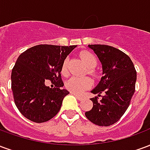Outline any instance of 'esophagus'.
Here are the masks:
<instances>
[{
	"label": "esophagus",
	"mask_w": 150,
	"mask_h": 150,
	"mask_svg": "<svg viewBox=\"0 0 150 150\" xmlns=\"http://www.w3.org/2000/svg\"><path fill=\"white\" fill-rule=\"evenodd\" d=\"M71 94L74 95L75 97L77 98V100H82L83 99V96H79V95H77L76 93H75V92H73V91H71Z\"/></svg>",
	"instance_id": "1"
}]
</instances>
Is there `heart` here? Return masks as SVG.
I'll use <instances>...</instances> for the list:
<instances>
[{"instance_id": "b5f03b06", "label": "heart", "mask_w": 150, "mask_h": 150, "mask_svg": "<svg viewBox=\"0 0 150 150\" xmlns=\"http://www.w3.org/2000/svg\"><path fill=\"white\" fill-rule=\"evenodd\" d=\"M80 57L84 61L86 65L88 67V73L91 75H96L95 68L97 65V58L92 53L84 50L80 53ZM61 72L63 75H67V59H65L62 63ZM91 86V80L88 77H71L66 83V87L70 91L75 93H81L85 89H88Z\"/></svg>"}]
</instances>
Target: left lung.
Listing matches in <instances>:
<instances>
[{"label": "left lung", "mask_w": 150, "mask_h": 150, "mask_svg": "<svg viewBox=\"0 0 150 150\" xmlns=\"http://www.w3.org/2000/svg\"><path fill=\"white\" fill-rule=\"evenodd\" d=\"M102 63L104 76L91 92L101 96L91 98L93 107L85 112L91 122L99 126L116 123L125 114L135 92L137 71L126 54L107 45H88ZM103 94V95H101Z\"/></svg>", "instance_id": "left-lung-1"}]
</instances>
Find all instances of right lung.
<instances>
[{
  "mask_svg": "<svg viewBox=\"0 0 150 150\" xmlns=\"http://www.w3.org/2000/svg\"><path fill=\"white\" fill-rule=\"evenodd\" d=\"M76 46L42 44L33 46L18 57L11 74L13 100L19 112L35 123L48 121L59 112L69 91L62 89L61 68ZM49 79L55 88L45 84Z\"/></svg>",
  "mask_w": 150,
  "mask_h": 150,
  "instance_id": "add662e5",
  "label": "right lung"
}]
</instances>
